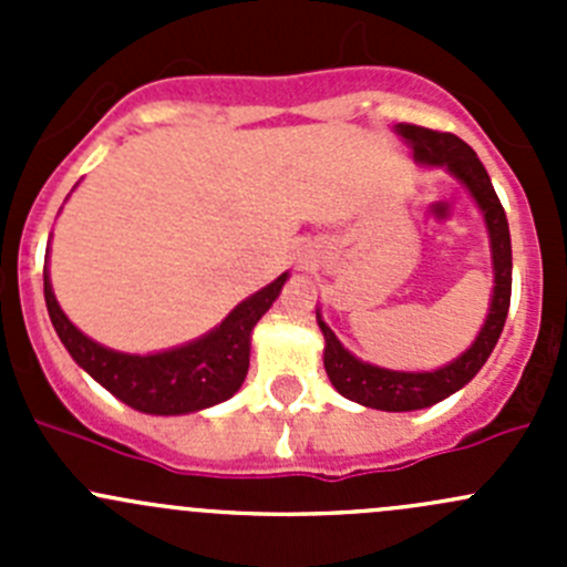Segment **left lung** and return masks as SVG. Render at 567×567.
Returning a JSON list of instances; mask_svg holds the SVG:
<instances>
[{"label": "left lung", "instance_id": "left-lung-1", "mask_svg": "<svg viewBox=\"0 0 567 567\" xmlns=\"http://www.w3.org/2000/svg\"><path fill=\"white\" fill-rule=\"evenodd\" d=\"M398 136H403L405 145L414 151V162L420 167H442L447 169L455 181L466 186L472 199L483 214L485 230H488L491 244V266H494V290H491V305L485 323L480 326L472 346L455 357L453 362L442 364L436 370H390L379 364L362 362L353 357L334 331L326 326L320 310H316L318 326L323 331V368L329 375L331 386L342 398L353 400L359 405L379 411H416L450 398L474 375L480 373L505 329L507 307H511V285H513V251H511V230H507V216L496 197L491 177L485 173L477 153L458 140L455 134H442V131L422 128V125L398 123L394 125Z\"/></svg>", "mask_w": 567, "mask_h": 567}]
</instances>
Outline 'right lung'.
Segmentation results:
<instances>
[{"mask_svg": "<svg viewBox=\"0 0 567 567\" xmlns=\"http://www.w3.org/2000/svg\"><path fill=\"white\" fill-rule=\"evenodd\" d=\"M288 277V271L279 274L271 285L244 299L208 334L158 353H123L90 340L62 312L49 266L43 268V296L56 337L84 373L142 414L177 416L225 403L241 390L249 370L251 329L277 301Z\"/></svg>", "mask_w": 567, "mask_h": 567, "instance_id": "1", "label": "right lung"}]
</instances>
